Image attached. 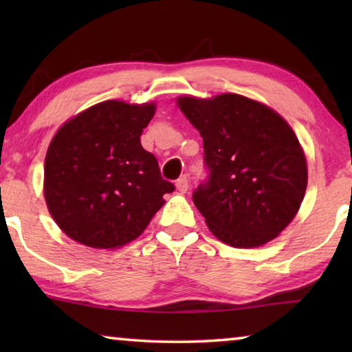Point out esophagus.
I'll list each match as a JSON object with an SVG mask.
<instances>
[{"instance_id":"esophagus-1","label":"esophagus","mask_w":352,"mask_h":352,"mask_svg":"<svg viewBox=\"0 0 352 352\" xmlns=\"http://www.w3.org/2000/svg\"><path fill=\"white\" fill-rule=\"evenodd\" d=\"M175 186H177L178 192H182V194L186 192V190L189 189V180H188V177L183 175V177L178 178V180L175 182Z\"/></svg>"}]
</instances>
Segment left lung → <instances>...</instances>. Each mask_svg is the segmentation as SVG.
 <instances>
[{
  "label": "left lung",
  "mask_w": 352,
  "mask_h": 352,
  "mask_svg": "<svg viewBox=\"0 0 352 352\" xmlns=\"http://www.w3.org/2000/svg\"><path fill=\"white\" fill-rule=\"evenodd\" d=\"M177 102L204 138L208 178L192 200L211 233L236 248L275 239L294 220L307 186L294 130L276 111L241 94Z\"/></svg>",
  "instance_id": "8db88e82"
}]
</instances>
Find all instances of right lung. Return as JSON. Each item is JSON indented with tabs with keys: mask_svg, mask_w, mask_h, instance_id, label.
Masks as SVG:
<instances>
[{
	"mask_svg": "<svg viewBox=\"0 0 352 352\" xmlns=\"http://www.w3.org/2000/svg\"><path fill=\"white\" fill-rule=\"evenodd\" d=\"M155 104L105 100L58 129L45 158V200L71 239L119 248L136 239L175 189L140 136Z\"/></svg>",
	"mask_w": 352,
	"mask_h": 352,
	"instance_id": "add662e5",
	"label": "right lung"
}]
</instances>
